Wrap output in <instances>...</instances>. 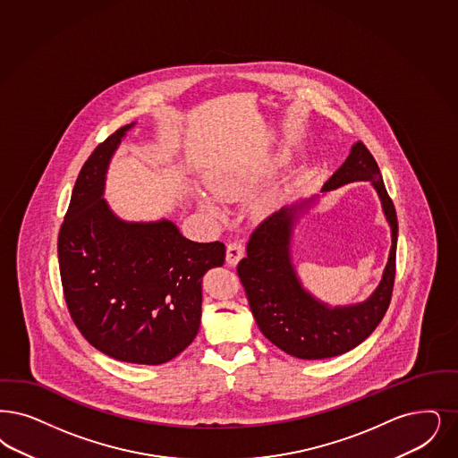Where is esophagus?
<instances>
[{"instance_id": "1", "label": "esophagus", "mask_w": 458, "mask_h": 458, "mask_svg": "<svg viewBox=\"0 0 458 458\" xmlns=\"http://www.w3.org/2000/svg\"><path fill=\"white\" fill-rule=\"evenodd\" d=\"M243 257V245L240 242H232L226 247V262L230 266H237L238 260Z\"/></svg>"}]
</instances>
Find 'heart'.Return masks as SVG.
Here are the masks:
<instances>
[{
    "label": "heart",
    "instance_id": "b5f03b06",
    "mask_svg": "<svg viewBox=\"0 0 458 458\" xmlns=\"http://www.w3.org/2000/svg\"><path fill=\"white\" fill-rule=\"evenodd\" d=\"M211 189L216 194V198H220L223 201H237V199L243 196L242 187L235 181H232V179H216V181H213V183H211ZM198 204L206 213H209L213 216H220V208L211 198L199 194ZM256 209L259 213H266V211L271 209V202L267 201V199H262V201L257 202Z\"/></svg>",
    "mask_w": 458,
    "mask_h": 458
}]
</instances>
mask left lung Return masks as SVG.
I'll list each match as a JSON object with an SVG mask.
<instances>
[{
    "label": "left lung",
    "mask_w": 458,
    "mask_h": 458,
    "mask_svg": "<svg viewBox=\"0 0 458 458\" xmlns=\"http://www.w3.org/2000/svg\"><path fill=\"white\" fill-rule=\"evenodd\" d=\"M369 182L382 202L392 245L384 275L365 301L335 305L320 301L303 286L292 257V240L300 218L320 199L318 194L293 202L262 221L238 262V276L260 332L279 349L300 360H324L348 352L377 329L388 309L397 250V215L385 189L380 168L361 141L351 147L322 187V196L351 182Z\"/></svg>",
    "instance_id": "8db88e82"
}]
</instances>
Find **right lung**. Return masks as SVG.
<instances>
[{
	"label": "right lung",
	"mask_w": 458,
	"mask_h": 458,
	"mask_svg": "<svg viewBox=\"0 0 458 458\" xmlns=\"http://www.w3.org/2000/svg\"><path fill=\"white\" fill-rule=\"evenodd\" d=\"M115 131L85 162L57 238L68 310L93 348L114 360L162 365L201 326L202 276L225 262L221 242L198 243L174 221H126L104 199Z\"/></svg>",
	"instance_id": "obj_1"
}]
</instances>
